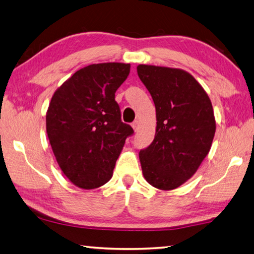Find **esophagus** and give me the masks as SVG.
Listing matches in <instances>:
<instances>
[{"mask_svg":"<svg viewBox=\"0 0 254 254\" xmlns=\"http://www.w3.org/2000/svg\"><path fill=\"white\" fill-rule=\"evenodd\" d=\"M131 126H132V128H134L135 131L138 130L139 129V122H138V120H135V122L131 124Z\"/></svg>","mask_w":254,"mask_h":254,"instance_id":"34e87169","label":"esophagus"}]
</instances>
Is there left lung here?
I'll list each match as a JSON object with an SVG mask.
<instances>
[{
	"instance_id": "left-lung-1",
	"label": "left lung",
	"mask_w": 254,
	"mask_h": 254,
	"mask_svg": "<svg viewBox=\"0 0 254 254\" xmlns=\"http://www.w3.org/2000/svg\"><path fill=\"white\" fill-rule=\"evenodd\" d=\"M137 73L153 98L157 120L153 143L139 152L144 177L156 189H177L211 149L216 128L211 100L184 70L139 64Z\"/></svg>"
}]
</instances>
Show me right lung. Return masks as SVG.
Returning a JSON list of instances; mask_svg holds the SVG:
<instances>
[{
    "instance_id": "right-lung-1",
    "label": "right lung",
    "mask_w": 254,
    "mask_h": 254,
    "mask_svg": "<svg viewBox=\"0 0 254 254\" xmlns=\"http://www.w3.org/2000/svg\"><path fill=\"white\" fill-rule=\"evenodd\" d=\"M129 64L84 66L58 88L47 111V134L61 171L80 189H97L111 176L127 137L115 92Z\"/></svg>"
}]
</instances>
